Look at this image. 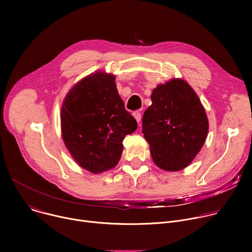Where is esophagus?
Listing matches in <instances>:
<instances>
[{
    "label": "esophagus",
    "mask_w": 252,
    "mask_h": 252,
    "mask_svg": "<svg viewBox=\"0 0 252 252\" xmlns=\"http://www.w3.org/2000/svg\"><path fill=\"white\" fill-rule=\"evenodd\" d=\"M132 116H133V118L135 119V121H136L137 123H139V122H140V119H141V114H140L139 112H134V113L132 114Z\"/></svg>",
    "instance_id": "esophagus-1"
}]
</instances>
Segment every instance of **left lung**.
I'll use <instances>...</instances> for the list:
<instances>
[{
	"instance_id": "1",
	"label": "left lung",
	"mask_w": 252,
	"mask_h": 252,
	"mask_svg": "<svg viewBox=\"0 0 252 252\" xmlns=\"http://www.w3.org/2000/svg\"><path fill=\"white\" fill-rule=\"evenodd\" d=\"M142 117V133L155 163L167 171L187 167L201 150L208 121L197 94L182 79L158 85Z\"/></svg>"
}]
</instances>
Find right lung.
<instances>
[{
  "label": "right lung",
  "mask_w": 252,
  "mask_h": 252,
  "mask_svg": "<svg viewBox=\"0 0 252 252\" xmlns=\"http://www.w3.org/2000/svg\"><path fill=\"white\" fill-rule=\"evenodd\" d=\"M115 81L114 75L95 71L69 90L62 106L64 145L76 162L93 173L118 164L125 136L137 127Z\"/></svg>",
  "instance_id": "1"
}]
</instances>
